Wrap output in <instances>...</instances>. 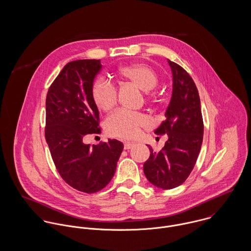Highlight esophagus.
Returning <instances> with one entry per match:
<instances>
[{
	"instance_id": "34e87169",
	"label": "esophagus",
	"mask_w": 251,
	"mask_h": 251,
	"mask_svg": "<svg viewBox=\"0 0 251 251\" xmlns=\"http://www.w3.org/2000/svg\"><path fill=\"white\" fill-rule=\"evenodd\" d=\"M133 146H134V143H131V142H125L124 148H125V150H129V149L132 148Z\"/></svg>"
}]
</instances>
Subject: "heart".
Listing matches in <instances>:
<instances>
[{
    "mask_svg": "<svg viewBox=\"0 0 251 251\" xmlns=\"http://www.w3.org/2000/svg\"><path fill=\"white\" fill-rule=\"evenodd\" d=\"M120 80L129 82L144 92L152 90L158 78L149 66L145 64H131L122 67L116 73ZM91 96L96 106L103 112L114 107L117 101L116 88L102 78H98L92 85ZM151 125V119L142 113H133L118 110L111 114L105 122V128L111 136L122 139L136 138L141 128Z\"/></svg>",
    "mask_w": 251,
    "mask_h": 251,
    "instance_id": "b5f03b06",
    "label": "heart"
}]
</instances>
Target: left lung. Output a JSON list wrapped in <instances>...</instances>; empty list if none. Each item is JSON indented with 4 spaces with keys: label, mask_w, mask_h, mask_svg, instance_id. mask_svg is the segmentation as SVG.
I'll return each instance as SVG.
<instances>
[{
    "label": "left lung",
    "mask_w": 251,
    "mask_h": 251,
    "mask_svg": "<svg viewBox=\"0 0 251 251\" xmlns=\"http://www.w3.org/2000/svg\"><path fill=\"white\" fill-rule=\"evenodd\" d=\"M173 76L170 103L165 121L154 130L168 135L158 152L148 146L151 154L144 163V173L156 187L172 189L180 185L191 173L203 142L204 125L198 90L193 79L181 67L168 60Z\"/></svg>",
    "instance_id": "obj_1"
}]
</instances>
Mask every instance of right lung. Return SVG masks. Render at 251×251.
<instances>
[{
    "label": "right lung",
    "mask_w": 251,
    "mask_h": 251,
    "mask_svg": "<svg viewBox=\"0 0 251 251\" xmlns=\"http://www.w3.org/2000/svg\"><path fill=\"white\" fill-rule=\"evenodd\" d=\"M100 60H77L65 66L46 97L45 139L56 168L73 188L95 193L112 179L124 144L116 139L85 144L87 134L101 132L100 112L91 88Z\"/></svg>",
    "instance_id": "add662e5"
}]
</instances>
